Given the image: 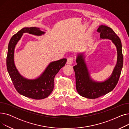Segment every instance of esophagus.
<instances>
[{
    "label": "esophagus",
    "mask_w": 129,
    "mask_h": 129,
    "mask_svg": "<svg viewBox=\"0 0 129 129\" xmlns=\"http://www.w3.org/2000/svg\"><path fill=\"white\" fill-rule=\"evenodd\" d=\"M73 58L72 57H70L68 58H67V64L71 65L72 64V63L73 62Z\"/></svg>",
    "instance_id": "obj_1"
}]
</instances>
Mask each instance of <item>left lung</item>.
Listing matches in <instances>:
<instances>
[{"label": "left lung", "instance_id": "8db88e82", "mask_svg": "<svg viewBox=\"0 0 129 129\" xmlns=\"http://www.w3.org/2000/svg\"><path fill=\"white\" fill-rule=\"evenodd\" d=\"M97 32L100 33V38L111 40L116 46L118 61L111 77L104 82L98 83L91 80L83 56H78L77 65L73 67L75 73L76 88L80 96L89 99H96L104 96L114 88L119 81L123 63L121 40L116 33L105 25H100Z\"/></svg>", "mask_w": 129, "mask_h": 129}]
</instances>
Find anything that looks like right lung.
Instances as JSON below:
<instances>
[{"label": "right lung", "instance_id": "right-lung-1", "mask_svg": "<svg viewBox=\"0 0 129 129\" xmlns=\"http://www.w3.org/2000/svg\"><path fill=\"white\" fill-rule=\"evenodd\" d=\"M41 36L44 32L39 28H23L13 35L9 43L7 68L17 91L22 95L34 99H42L48 97L53 90L54 79L60 69L65 65L67 59L63 58L51 63L44 73L36 79L29 80L23 78L17 70L13 61L15 47L23 33Z\"/></svg>", "mask_w": 129, "mask_h": 129}]
</instances>
